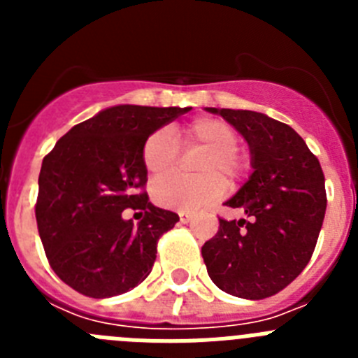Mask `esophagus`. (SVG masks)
<instances>
[{"label":"esophagus","mask_w":358,"mask_h":358,"mask_svg":"<svg viewBox=\"0 0 358 358\" xmlns=\"http://www.w3.org/2000/svg\"><path fill=\"white\" fill-rule=\"evenodd\" d=\"M179 220H181V224H188L189 220H192V215L185 213V211H181V213H179Z\"/></svg>","instance_id":"34e87169"}]
</instances>
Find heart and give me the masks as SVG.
<instances>
[{
	"label": "heart",
	"mask_w": 358,
	"mask_h": 358,
	"mask_svg": "<svg viewBox=\"0 0 358 358\" xmlns=\"http://www.w3.org/2000/svg\"><path fill=\"white\" fill-rule=\"evenodd\" d=\"M240 136L233 125L218 118H197L182 129L185 150H204L195 173L199 179L164 177L152 186V197L161 208L197 211L210 206L226 189V182L238 181L245 161L238 154ZM179 147L169 129H157L143 145V164L154 177L166 176L176 166Z\"/></svg>",
	"instance_id": "obj_1"
}]
</instances>
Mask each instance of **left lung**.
I'll list each match as a JSON object with an SVG mask.
<instances>
[{
    "mask_svg": "<svg viewBox=\"0 0 358 358\" xmlns=\"http://www.w3.org/2000/svg\"><path fill=\"white\" fill-rule=\"evenodd\" d=\"M242 134L252 173L226 206L248 218H218L217 235L202 245L211 281L243 299H264L292 283L317 243L327 192L317 157L287 123L264 113L215 109Z\"/></svg>",
    "mask_w": 358,
    "mask_h": 358,
    "instance_id": "1",
    "label": "left lung"
}]
</instances>
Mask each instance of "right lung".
Wrapping results in <instances>:
<instances>
[{"instance_id":"obj_1","label":"right lung","mask_w":358,"mask_h":358,"mask_svg":"<svg viewBox=\"0 0 358 358\" xmlns=\"http://www.w3.org/2000/svg\"><path fill=\"white\" fill-rule=\"evenodd\" d=\"M192 107L115 106L78 123L43 159L37 229L50 265L84 296L129 292L150 274L157 240L179 220L147 194L143 145ZM125 207L145 211L134 224Z\"/></svg>"}]
</instances>
